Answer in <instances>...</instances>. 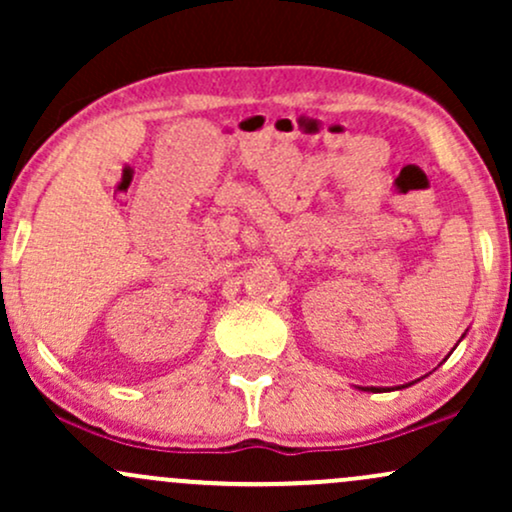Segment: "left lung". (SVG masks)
<instances>
[{
  "label": "left lung",
  "instance_id": "8db88e82",
  "mask_svg": "<svg viewBox=\"0 0 512 512\" xmlns=\"http://www.w3.org/2000/svg\"><path fill=\"white\" fill-rule=\"evenodd\" d=\"M409 385H414V383H409ZM409 385H404V387H409ZM397 390H402V387H397ZM370 392H380V390H375V387H370Z\"/></svg>",
  "mask_w": 512,
  "mask_h": 512
}]
</instances>
